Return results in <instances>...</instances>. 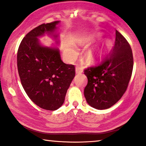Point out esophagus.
Listing matches in <instances>:
<instances>
[{"instance_id":"esophagus-1","label":"esophagus","mask_w":146,"mask_h":146,"mask_svg":"<svg viewBox=\"0 0 146 146\" xmlns=\"http://www.w3.org/2000/svg\"><path fill=\"white\" fill-rule=\"evenodd\" d=\"M76 74H79L83 72V68L80 66L79 65H76V69H75Z\"/></svg>"}]
</instances>
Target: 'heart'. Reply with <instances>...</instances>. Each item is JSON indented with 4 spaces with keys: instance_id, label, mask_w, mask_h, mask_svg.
<instances>
[{
    "instance_id": "heart-1",
    "label": "heart",
    "mask_w": 146,
    "mask_h": 146,
    "mask_svg": "<svg viewBox=\"0 0 146 146\" xmlns=\"http://www.w3.org/2000/svg\"><path fill=\"white\" fill-rule=\"evenodd\" d=\"M92 40H93L92 38L84 39V40L83 39V40H80L78 43L79 44L83 45ZM110 47H111V43L109 41H106V42H104L101 45H99V46L96 47V48H94L89 51H88V52L87 53V59H90V60H95V59H101L109 51ZM67 54L68 55L69 57L73 58L75 55V51L73 49L69 48L67 50Z\"/></svg>"
}]
</instances>
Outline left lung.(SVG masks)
Wrapping results in <instances>:
<instances>
[{
  "label": "left lung",
  "mask_w": 146,
  "mask_h": 146,
  "mask_svg": "<svg viewBox=\"0 0 146 146\" xmlns=\"http://www.w3.org/2000/svg\"><path fill=\"white\" fill-rule=\"evenodd\" d=\"M134 59L131 47L118 31L113 48L101 62L84 70L88 83L84 90L87 103L98 110L111 107L122 98L132 76Z\"/></svg>",
  "instance_id": "8db88e82"
}]
</instances>
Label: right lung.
<instances>
[{"instance_id": "add662e5", "label": "right lung", "mask_w": 146, "mask_h": 146, "mask_svg": "<svg viewBox=\"0 0 146 146\" xmlns=\"http://www.w3.org/2000/svg\"><path fill=\"white\" fill-rule=\"evenodd\" d=\"M59 22L42 24L31 30L17 52L18 71L24 91L36 105L48 110L61 106L75 75V66L61 61L58 49L43 47L37 38L53 33Z\"/></svg>"}]
</instances>
